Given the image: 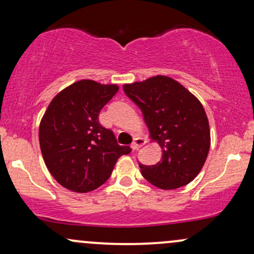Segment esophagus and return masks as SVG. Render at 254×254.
I'll use <instances>...</instances> for the list:
<instances>
[{"label": "esophagus", "mask_w": 254, "mask_h": 254, "mask_svg": "<svg viewBox=\"0 0 254 254\" xmlns=\"http://www.w3.org/2000/svg\"><path fill=\"white\" fill-rule=\"evenodd\" d=\"M144 143H145V141L142 138V137H136V138L133 139L132 143H131V148H132V150H137L138 148H141Z\"/></svg>", "instance_id": "1"}]
</instances>
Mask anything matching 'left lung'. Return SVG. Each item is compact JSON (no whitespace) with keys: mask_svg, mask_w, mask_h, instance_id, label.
Wrapping results in <instances>:
<instances>
[{"mask_svg":"<svg viewBox=\"0 0 254 254\" xmlns=\"http://www.w3.org/2000/svg\"><path fill=\"white\" fill-rule=\"evenodd\" d=\"M123 89L141 110L151 138L162 149L156 165L138 162L142 176L162 190L192 182L210 148L209 122L199 100L173 78L160 75L124 84Z\"/></svg>","mask_w":254,"mask_h":254,"instance_id":"1","label":"left lung"}]
</instances>
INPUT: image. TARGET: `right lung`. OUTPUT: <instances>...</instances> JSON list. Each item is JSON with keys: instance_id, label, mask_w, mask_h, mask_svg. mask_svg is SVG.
I'll return each mask as SVG.
<instances>
[{"instance_id": "add662e5", "label": "right lung", "mask_w": 254, "mask_h": 254, "mask_svg": "<svg viewBox=\"0 0 254 254\" xmlns=\"http://www.w3.org/2000/svg\"><path fill=\"white\" fill-rule=\"evenodd\" d=\"M117 92L116 84L82 80L49 105L39 127L40 149L52 177L68 190L98 189L111 177L118 157L131 151L99 123L101 109Z\"/></svg>"}]
</instances>
